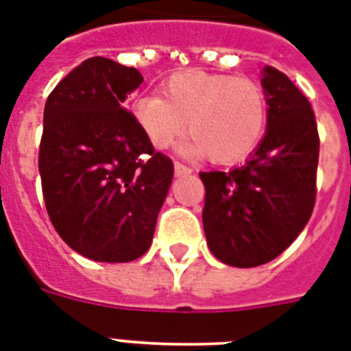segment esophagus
Segmentation results:
<instances>
[{
	"instance_id": "esophagus-1",
	"label": "esophagus",
	"mask_w": 351,
	"mask_h": 351,
	"mask_svg": "<svg viewBox=\"0 0 351 351\" xmlns=\"http://www.w3.org/2000/svg\"><path fill=\"white\" fill-rule=\"evenodd\" d=\"M175 175L176 176H186L191 175V169L187 167V165L180 164V162H175Z\"/></svg>"
}]
</instances>
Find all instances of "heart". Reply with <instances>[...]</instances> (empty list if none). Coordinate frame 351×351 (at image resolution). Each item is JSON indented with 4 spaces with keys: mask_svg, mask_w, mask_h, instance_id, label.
I'll use <instances>...</instances> for the list:
<instances>
[{
    "mask_svg": "<svg viewBox=\"0 0 351 351\" xmlns=\"http://www.w3.org/2000/svg\"><path fill=\"white\" fill-rule=\"evenodd\" d=\"M160 95L134 98L131 117L154 149H167L182 132L191 138L182 153L234 164L256 147L266 127L267 98L261 85L228 74L184 71L173 74Z\"/></svg>",
    "mask_w": 351,
    "mask_h": 351,
    "instance_id": "obj_1",
    "label": "heart"
}]
</instances>
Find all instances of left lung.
<instances>
[{"label": "left lung", "mask_w": 351, "mask_h": 351, "mask_svg": "<svg viewBox=\"0 0 351 351\" xmlns=\"http://www.w3.org/2000/svg\"><path fill=\"white\" fill-rule=\"evenodd\" d=\"M267 127L244 165L200 173L202 222L211 253L234 267L278 256L304 230L315 206L319 132L308 98L275 67L262 71Z\"/></svg>", "instance_id": "1"}]
</instances>
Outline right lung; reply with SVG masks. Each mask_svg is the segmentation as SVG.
Here are the masks:
<instances>
[{
    "label": "right lung",
    "mask_w": 351,
    "mask_h": 351,
    "mask_svg": "<svg viewBox=\"0 0 351 351\" xmlns=\"http://www.w3.org/2000/svg\"><path fill=\"white\" fill-rule=\"evenodd\" d=\"M143 82L134 67L95 56L47 98L40 167L47 213L63 242L96 262H131L149 250L173 162L123 109Z\"/></svg>",
    "instance_id": "1"
}]
</instances>
